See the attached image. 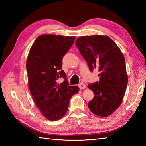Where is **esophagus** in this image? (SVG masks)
Masks as SVG:
<instances>
[{
	"label": "esophagus",
	"mask_w": 146,
	"mask_h": 146,
	"mask_svg": "<svg viewBox=\"0 0 146 146\" xmlns=\"http://www.w3.org/2000/svg\"><path fill=\"white\" fill-rule=\"evenodd\" d=\"M78 86H79L80 89H85V88H86V85H85V84H83V83H80V84H79V85H78Z\"/></svg>",
	"instance_id": "esophagus-1"
}]
</instances>
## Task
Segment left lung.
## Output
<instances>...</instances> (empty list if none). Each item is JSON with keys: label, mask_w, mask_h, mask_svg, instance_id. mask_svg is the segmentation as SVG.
<instances>
[{"label": "left lung", "mask_w": 146, "mask_h": 146, "mask_svg": "<svg viewBox=\"0 0 146 146\" xmlns=\"http://www.w3.org/2000/svg\"><path fill=\"white\" fill-rule=\"evenodd\" d=\"M75 44L90 70L98 68L100 80L88 85L94 97L89 109L100 117L112 114L122 104L128 83L125 61L115 42L105 35L81 36Z\"/></svg>", "instance_id": "obj_1"}]
</instances>
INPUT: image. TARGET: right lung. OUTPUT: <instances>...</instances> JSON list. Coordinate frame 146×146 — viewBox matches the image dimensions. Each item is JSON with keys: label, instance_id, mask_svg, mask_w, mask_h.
I'll return each instance as SVG.
<instances>
[{"label": "right lung", "instance_id": "right-lung-1", "mask_svg": "<svg viewBox=\"0 0 146 146\" xmlns=\"http://www.w3.org/2000/svg\"><path fill=\"white\" fill-rule=\"evenodd\" d=\"M75 36L42 35L31 48L26 61L28 86L34 102L49 120L60 119L67 112L71 97L79 91L69 86L62 70V60L75 41ZM60 77L65 80L59 84Z\"/></svg>", "mask_w": 146, "mask_h": 146}]
</instances>
